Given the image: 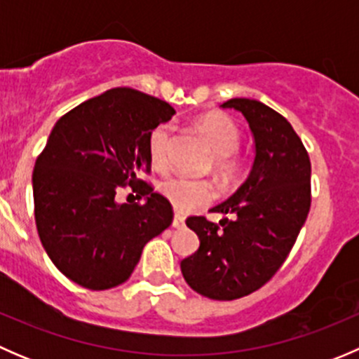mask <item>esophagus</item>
Wrapping results in <instances>:
<instances>
[{
  "instance_id": "1",
  "label": "esophagus",
  "mask_w": 359,
  "mask_h": 359,
  "mask_svg": "<svg viewBox=\"0 0 359 359\" xmlns=\"http://www.w3.org/2000/svg\"><path fill=\"white\" fill-rule=\"evenodd\" d=\"M172 226L175 227V229H182V227L186 226V222H184V215H182V213L177 212L175 215H173V222H172Z\"/></svg>"
}]
</instances>
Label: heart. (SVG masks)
<instances>
[{
    "mask_svg": "<svg viewBox=\"0 0 359 359\" xmlns=\"http://www.w3.org/2000/svg\"><path fill=\"white\" fill-rule=\"evenodd\" d=\"M194 126L215 153L213 166L217 172L226 180L234 179L243 168V156L238 151L241 133L236 123L224 112H208L200 116L194 121ZM170 146H172V126H156L147 140V153L156 170H166L168 166ZM159 193L179 212H193L212 203L217 189L212 180L168 177L159 184Z\"/></svg>",
    "mask_w": 359,
    "mask_h": 359,
    "instance_id": "heart-1",
    "label": "heart"
}]
</instances>
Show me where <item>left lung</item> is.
<instances>
[{
    "mask_svg": "<svg viewBox=\"0 0 359 359\" xmlns=\"http://www.w3.org/2000/svg\"><path fill=\"white\" fill-rule=\"evenodd\" d=\"M222 107L243 112L255 139V161L243 186L212 212L189 217L200 248L180 262L184 280L213 300H234L267 283L283 266L311 208V159L280 112L253 99Z\"/></svg>",
    "mask_w": 359,
    "mask_h": 359,
    "instance_id": "1",
    "label": "left lung"
}]
</instances>
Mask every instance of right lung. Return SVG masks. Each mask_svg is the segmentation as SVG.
<instances>
[{"label": "right lung", "instance_id": "obj_1", "mask_svg": "<svg viewBox=\"0 0 359 359\" xmlns=\"http://www.w3.org/2000/svg\"><path fill=\"white\" fill-rule=\"evenodd\" d=\"M173 114L165 100L119 86L53 126L32 172L36 229L57 269L74 283L88 290L125 283L147 241L172 224L170 201L139 175L151 173V132ZM126 187L137 201L118 203L115 193Z\"/></svg>", "mask_w": 359, "mask_h": 359}]
</instances>
